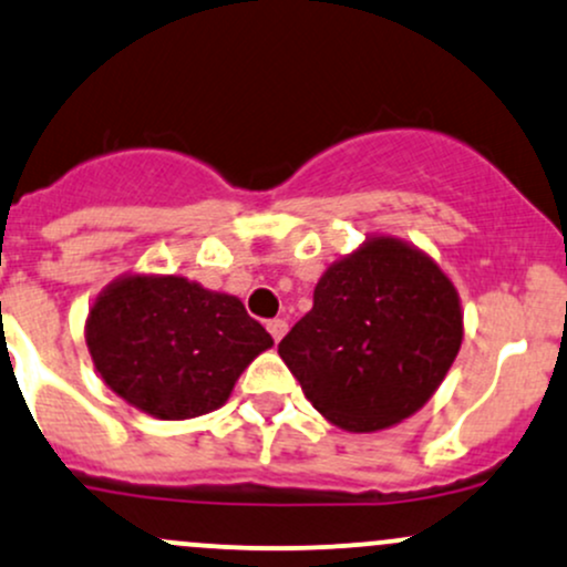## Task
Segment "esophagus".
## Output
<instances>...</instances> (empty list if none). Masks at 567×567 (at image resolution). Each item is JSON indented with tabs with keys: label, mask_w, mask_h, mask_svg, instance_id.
<instances>
[{
	"label": "esophagus",
	"mask_w": 567,
	"mask_h": 567,
	"mask_svg": "<svg viewBox=\"0 0 567 567\" xmlns=\"http://www.w3.org/2000/svg\"><path fill=\"white\" fill-rule=\"evenodd\" d=\"M266 328H269L274 341H279L285 333H288V320H282V317H274V320H269V326H266Z\"/></svg>",
	"instance_id": "34e87169"
}]
</instances>
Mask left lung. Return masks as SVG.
Wrapping results in <instances>:
<instances>
[{
    "label": "left lung",
    "mask_w": 567,
    "mask_h": 567,
    "mask_svg": "<svg viewBox=\"0 0 567 567\" xmlns=\"http://www.w3.org/2000/svg\"><path fill=\"white\" fill-rule=\"evenodd\" d=\"M455 282L412 241L371 234L322 271L315 303L279 341L309 403L377 433L431 401L463 344Z\"/></svg>",
    "instance_id": "1"
}]
</instances>
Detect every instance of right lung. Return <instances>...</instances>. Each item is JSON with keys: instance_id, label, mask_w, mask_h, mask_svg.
I'll return each instance as SVG.
<instances>
[{"instance_id": "obj_1", "label": "right lung", "mask_w": 567, "mask_h": 567, "mask_svg": "<svg viewBox=\"0 0 567 567\" xmlns=\"http://www.w3.org/2000/svg\"><path fill=\"white\" fill-rule=\"evenodd\" d=\"M85 344L96 374L128 406L193 420L220 409L274 339L236 296L177 274L126 271L93 298Z\"/></svg>"}]
</instances>
